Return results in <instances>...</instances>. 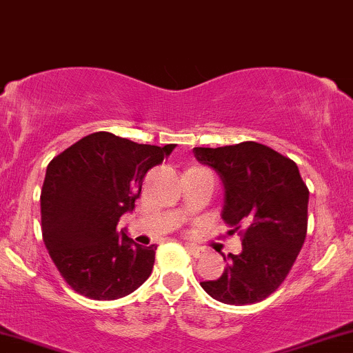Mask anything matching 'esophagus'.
Segmentation results:
<instances>
[{"instance_id":"1","label":"esophagus","mask_w":353,"mask_h":353,"mask_svg":"<svg viewBox=\"0 0 353 353\" xmlns=\"http://www.w3.org/2000/svg\"><path fill=\"white\" fill-rule=\"evenodd\" d=\"M187 251L190 252L195 259H200V257H203L207 254L205 249L199 248V245H193V244H187Z\"/></svg>"}]
</instances>
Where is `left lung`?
<instances>
[{"instance_id": "obj_1", "label": "left lung", "mask_w": 353, "mask_h": 353, "mask_svg": "<svg viewBox=\"0 0 353 353\" xmlns=\"http://www.w3.org/2000/svg\"><path fill=\"white\" fill-rule=\"evenodd\" d=\"M193 154L222 180L227 234H242V251L227 256L221 278L200 284L225 305L261 301L284 281L306 237L310 192L296 163L256 141Z\"/></svg>"}]
</instances>
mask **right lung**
I'll return each mask as SVG.
<instances>
[{
    "instance_id": "add662e5",
    "label": "right lung",
    "mask_w": 353,
    "mask_h": 353,
    "mask_svg": "<svg viewBox=\"0 0 353 353\" xmlns=\"http://www.w3.org/2000/svg\"><path fill=\"white\" fill-rule=\"evenodd\" d=\"M175 145H138L99 131L48 163L40 195L43 242L77 293L117 299L150 278L157 245L136 244L121 215L134 210L148 170Z\"/></svg>"
}]
</instances>
